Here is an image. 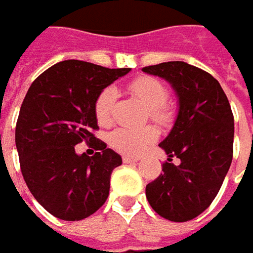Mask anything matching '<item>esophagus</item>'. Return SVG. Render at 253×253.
I'll return each mask as SVG.
<instances>
[{"mask_svg":"<svg viewBox=\"0 0 253 253\" xmlns=\"http://www.w3.org/2000/svg\"><path fill=\"white\" fill-rule=\"evenodd\" d=\"M122 161H124V163H135V162L139 161V158H135V156H122Z\"/></svg>","mask_w":253,"mask_h":253,"instance_id":"obj_1","label":"esophagus"}]
</instances>
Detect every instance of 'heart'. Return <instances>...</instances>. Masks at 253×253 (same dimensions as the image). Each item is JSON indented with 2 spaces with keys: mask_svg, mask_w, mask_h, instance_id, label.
<instances>
[{
  "mask_svg": "<svg viewBox=\"0 0 253 253\" xmlns=\"http://www.w3.org/2000/svg\"><path fill=\"white\" fill-rule=\"evenodd\" d=\"M128 88L149 110V115L153 121L165 124L169 120L170 112L165 107V102L168 100V90L159 80L143 76L133 80ZM115 98L117 91L114 87H105L95 98L94 112L100 125H108L111 122V111ZM156 136L158 133L151 126L139 129L117 128L110 135V143L114 149L124 155H138L155 141Z\"/></svg>",
  "mask_w": 253,
  "mask_h": 253,
  "instance_id": "obj_1",
  "label": "heart"
}]
</instances>
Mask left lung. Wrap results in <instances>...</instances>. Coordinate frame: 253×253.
Instances as JSON below:
<instances>
[{
  "label": "left lung",
  "instance_id": "1",
  "mask_svg": "<svg viewBox=\"0 0 253 253\" xmlns=\"http://www.w3.org/2000/svg\"><path fill=\"white\" fill-rule=\"evenodd\" d=\"M142 72L165 79L177 97V115L159 143L168 155L163 173L146 186V199L163 218L184 222L215 199L232 162L234 115L219 83L184 62H166ZM171 157L180 159L176 167Z\"/></svg>",
  "mask_w": 253,
  "mask_h": 253
}]
</instances>
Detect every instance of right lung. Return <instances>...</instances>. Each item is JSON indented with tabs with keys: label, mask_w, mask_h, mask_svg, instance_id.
I'll use <instances>...</instances> for the list:
<instances>
[{
	"label": "right lung",
	"mask_w": 253,
	"mask_h": 253,
	"mask_svg": "<svg viewBox=\"0 0 253 253\" xmlns=\"http://www.w3.org/2000/svg\"><path fill=\"white\" fill-rule=\"evenodd\" d=\"M129 72L64 60L41 74L26 92L15 129L21 171L36 201L54 217L87 218L108 197L121 156L100 139L91 158L77 155L74 146L95 140V98Z\"/></svg>",
	"instance_id": "1"
}]
</instances>
